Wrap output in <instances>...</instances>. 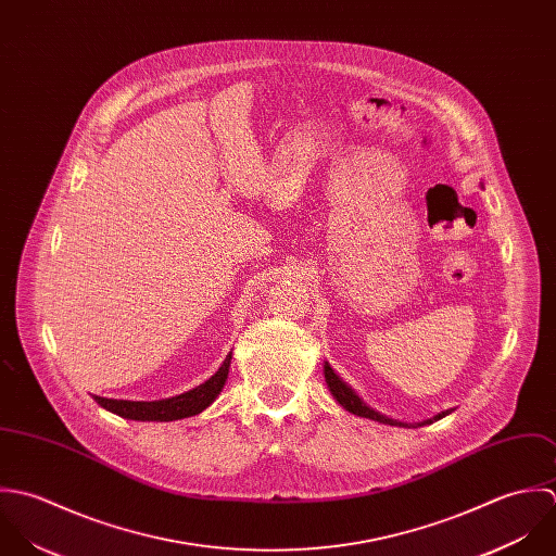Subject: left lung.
Segmentation results:
<instances>
[{
	"label": "left lung",
	"instance_id": "obj_1",
	"mask_svg": "<svg viewBox=\"0 0 556 556\" xmlns=\"http://www.w3.org/2000/svg\"><path fill=\"white\" fill-rule=\"evenodd\" d=\"M325 380H327V387H329V391H331V395H333L334 400L348 410V413H352V415H356V417H365V419H371V421H378V424H384V426H397V428H421V426H430V424H434V421H439V419H443L446 417L451 410H443V413H439L437 417H432V419H426V421H421V424H404V421H397V419H391V417H387V415H380L378 410H374V408H369L358 395H356V391L348 384V382H343L337 374H334L333 367L325 361Z\"/></svg>",
	"mask_w": 556,
	"mask_h": 556
}]
</instances>
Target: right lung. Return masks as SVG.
<instances>
[{"label": "right lung", "instance_id": "1", "mask_svg": "<svg viewBox=\"0 0 556 556\" xmlns=\"http://www.w3.org/2000/svg\"><path fill=\"white\" fill-rule=\"evenodd\" d=\"M229 363H231V352L225 356L215 376H211L204 384L187 393H180L176 397L154 400V402H130V400H110V397L94 395V400L105 410L132 421H176V419L193 417L206 410L219 397L229 374Z\"/></svg>", "mask_w": 556, "mask_h": 556}]
</instances>
